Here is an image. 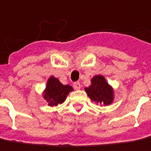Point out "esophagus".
<instances>
[{"mask_svg": "<svg viewBox=\"0 0 151 151\" xmlns=\"http://www.w3.org/2000/svg\"><path fill=\"white\" fill-rule=\"evenodd\" d=\"M73 86L76 90H80L81 89V84H80V82H75L73 84Z\"/></svg>", "mask_w": 151, "mask_h": 151, "instance_id": "34e87169", "label": "esophagus"}]
</instances>
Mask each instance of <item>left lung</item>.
Segmentation results:
<instances>
[{
  "mask_svg": "<svg viewBox=\"0 0 151 151\" xmlns=\"http://www.w3.org/2000/svg\"><path fill=\"white\" fill-rule=\"evenodd\" d=\"M85 91L92 101L97 105L109 106L115 99L114 89L106 81V78L101 75H96L91 80V85L85 88Z\"/></svg>",
  "mask_w": 151,
  "mask_h": 151,
  "instance_id": "8db88e82",
  "label": "left lung"
}]
</instances>
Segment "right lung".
Listing matches in <instances>:
<instances>
[{"label":"right lung","mask_w":151,"mask_h":151,"mask_svg":"<svg viewBox=\"0 0 151 151\" xmlns=\"http://www.w3.org/2000/svg\"><path fill=\"white\" fill-rule=\"evenodd\" d=\"M72 86L63 85L57 78L50 76L47 80L42 96L48 103L49 106H56L65 101L69 93L73 91Z\"/></svg>","instance_id":"add662e5"}]
</instances>
